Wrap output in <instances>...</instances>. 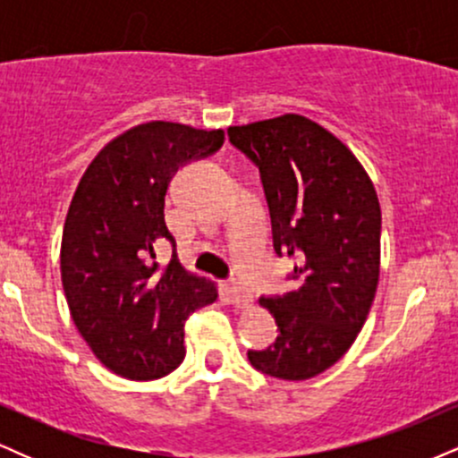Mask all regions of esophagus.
Here are the masks:
<instances>
[{
	"mask_svg": "<svg viewBox=\"0 0 458 458\" xmlns=\"http://www.w3.org/2000/svg\"><path fill=\"white\" fill-rule=\"evenodd\" d=\"M225 295H228L230 301H233V306L236 308H247L251 306V301H254V295H251L245 286H241V284L236 282L225 286Z\"/></svg>",
	"mask_w": 458,
	"mask_h": 458,
	"instance_id": "1",
	"label": "esophagus"
}]
</instances>
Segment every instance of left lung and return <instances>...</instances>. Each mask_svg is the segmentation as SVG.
Masks as SVG:
<instances>
[{"label": "left lung", "instance_id": "1", "mask_svg": "<svg viewBox=\"0 0 458 458\" xmlns=\"http://www.w3.org/2000/svg\"><path fill=\"white\" fill-rule=\"evenodd\" d=\"M228 138L259 165L273 250L297 259L295 288L260 299L280 335L247 360L276 379H312L351 349L375 301L379 198L353 152L306 115L230 127Z\"/></svg>", "mask_w": 458, "mask_h": 458}]
</instances>
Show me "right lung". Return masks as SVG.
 I'll return each mask as SVG.
<instances>
[{
  "mask_svg": "<svg viewBox=\"0 0 458 458\" xmlns=\"http://www.w3.org/2000/svg\"><path fill=\"white\" fill-rule=\"evenodd\" d=\"M224 131L138 124L109 141L79 181L62 233V286L75 327L105 368L131 381L170 375L185 360V320L217 299L176 251L155 262L165 193L178 167L222 148Z\"/></svg>",
  "mask_w": 458,
  "mask_h": 458,
  "instance_id": "add662e5",
  "label": "right lung"
}]
</instances>
